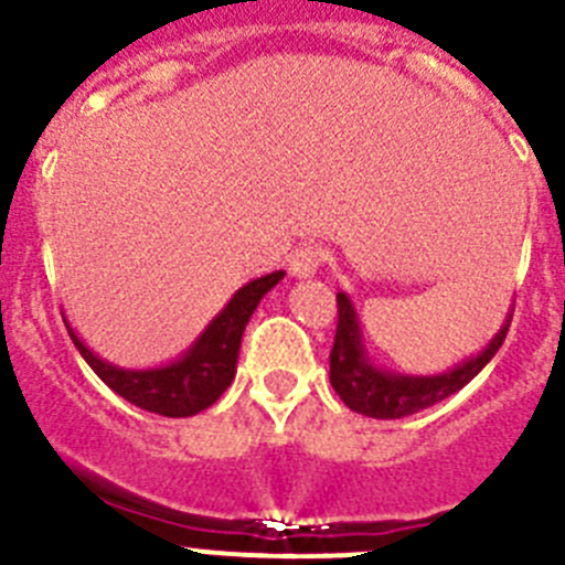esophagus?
<instances>
[{"label":"esophagus","mask_w":565,"mask_h":565,"mask_svg":"<svg viewBox=\"0 0 565 565\" xmlns=\"http://www.w3.org/2000/svg\"><path fill=\"white\" fill-rule=\"evenodd\" d=\"M319 266H322V252H319V246H313V243H302V246L288 257V271H291L294 277H313V274L319 271Z\"/></svg>","instance_id":"esophagus-1"}]
</instances>
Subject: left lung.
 I'll list each match as a JSON object with an SVG mask.
<instances>
[{
    "instance_id": "8db88e82",
    "label": "left lung",
    "mask_w": 565,
    "mask_h": 565,
    "mask_svg": "<svg viewBox=\"0 0 565 565\" xmlns=\"http://www.w3.org/2000/svg\"><path fill=\"white\" fill-rule=\"evenodd\" d=\"M339 322L337 337L331 348V384L351 411L362 413L371 418H404L418 411H427L433 404L444 402L447 396L458 393L463 384H469L478 373L487 367V362L498 353L503 344L512 322L509 311L507 322L495 339L483 348L478 356L467 359L450 373H438V376H402V373L382 371L371 362L367 351L362 344V331H359V319L353 311L348 294H337Z\"/></svg>"
}]
</instances>
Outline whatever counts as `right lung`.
<instances>
[{
	"instance_id": "1",
	"label": "right lung",
	"mask_w": 565,
	"mask_h": 565,
	"mask_svg": "<svg viewBox=\"0 0 565 565\" xmlns=\"http://www.w3.org/2000/svg\"><path fill=\"white\" fill-rule=\"evenodd\" d=\"M282 277H286V271H274L246 282L228 299V306L209 322L201 339L178 362L163 364V367H149V371L115 367V364L104 362L89 351L73 328L67 326V331L84 362L118 396L127 398L135 407H141V411L158 413V416L186 418L212 407L232 384L234 371H237L239 339H243L248 319H252L254 308L259 306V299L266 297Z\"/></svg>"
}]
</instances>
